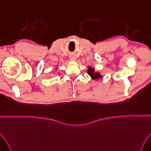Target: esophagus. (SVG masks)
<instances>
[{
	"mask_svg": "<svg viewBox=\"0 0 151 151\" xmlns=\"http://www.w3.org/2000/svg\"><path fill=\"white\" fill-rule=\"evenodd\" d=\"M70 60H71V61H75V60H76V58H75V56H73V55H71V56H70Z\"/></svg>",
	"mask_w": 151,
	"mask_h": 151,
	"instance_id": "esophagus-1",
	"label": "esophagus"
}]
</instances>
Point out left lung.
<instances>
[{
  "label": "left lung",
  "mask_w": 151,
  "mask_h": 151,
  "mask_svg": "<svg viewBox=\"0 0 151 151\" xmlns=\"http://www.w3.org/2000/svg\"><path fill=\"white\" fill-rule=\"evenodd\" d=\"M88 74L89 75L91 78L93 79V80H96L97 78H100L102 77V76L100 75L99 73H97L95 72V70L93 68H91V67H88Z\"/></svg>",
  "instance_id": "obj_1"
}]
</instances>
